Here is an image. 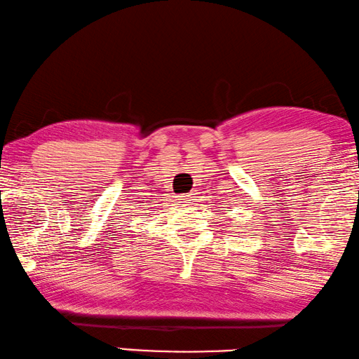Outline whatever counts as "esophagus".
Listing matches in <instances>:
<instances>
[{"instance_id": "1", "label": "esophagus", "mask_w": 359, "mask_h": 359, "mask_svg": "<svg viewBox=\"0 0 359 359\" xmlns=\"http://www.w3.org/2000/svg\"><path fill=\"white\" fill-rule=\"evenodd\" d=\"M177 200L180 201V203H190V195H179Z\"/></svg>"}]
</instances>
